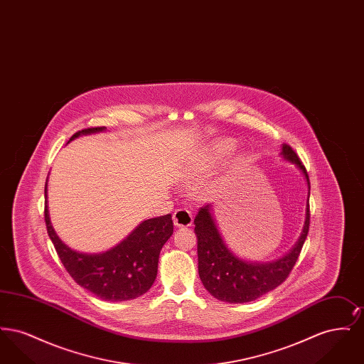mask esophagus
<instances>
[{"instance_id": "34e87169", "label": "esophagus", "mask_w": 364, "mask_h": 364, "mask_svg": "<svg viewBox=\"0 0 364 364\" xmlns=\"http://www.w3.org/2000/svg\"><path fill=\"white\" fill-rule=\"evenodd\" d=\"M192 213L187 208H177L173 213V224L177 228L190 226L192 224Z\"/></svg>"}]
</instances>
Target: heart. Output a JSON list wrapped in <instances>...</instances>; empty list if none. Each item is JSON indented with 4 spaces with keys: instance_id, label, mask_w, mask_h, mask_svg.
I'll list each match as a JSON object with an SVG mask.
<instances>
[{
    "instance_id": "1",
    "label": "heart",
    "mask_w": 364,
    "mask_h": 364,
    "mask_svg": "<svg viewBox=\"0 0 364 364\" xmlns=\"http://www.w3.org/2000/svg\"><path fill=\"white\" fill-rule=\"evenodd\" d=\"M232 150V144L229 141H221L217 144L215 150H214V158H221L223 156H225L226 153H229Z\"/></svg>"
}]
</instances>
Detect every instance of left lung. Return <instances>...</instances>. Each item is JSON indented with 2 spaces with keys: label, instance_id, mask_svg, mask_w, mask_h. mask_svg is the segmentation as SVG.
Segmentation results:
<instances>
[{
  "label": "left lung",
  "instance_id": "8db88e82",
  "mask_svg": "<svg viewBox=\"0 0 364 364\" xmlns=\"http://www.w3.org/2000/svg\"><path fill=\"white\" fill-rule=\"evenodd\" d=\"M281 154L300 168L310 187L306 166L294 149L289 144H284ZM193 224L198 237V270L203 287L221 301L248 303L276 289L289 277L309 235L310 205L306 210L303 233L294 250L282 259L272 263H250L235 257L223 240L208 205L198 211Z\"/></svg>",
  "mask_w": 364,
  "mask_h": 364
}]
</instances>
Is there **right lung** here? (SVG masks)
<instances>
[{"label": "right lung", "instance_id": "right-lung-1", "mask_svg": "<svg viewBox=\"0 0 364 364\" xmlns=\"http://www.w3.org/2000/svg\"><path fill=\"white\" fill-rule=\"evenodd\" d=\"M104 129L105 127L85 128L72 135L70 140ZM45 223L57 255L70 277L88 292L107 301L131 300L151 288L156 277L159 252L173 233L172 215L166 214L141 223L113 250L88 255L70 250L58 239L50 225L48 200H45Z\"/></svg>", "mask_w": 364, "mask_h": 364}]
</instances>
